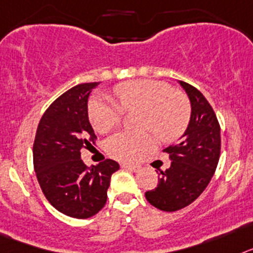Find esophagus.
Segmentation results:
<instances>
[{"mask_svg":"<svg viewBox=\"0 0 253 253\" xmlns=\"http://www.w3.org/2000/svg\"><path fill=\"white\" fill-rule=\"evenodd\" d=\"M121 167L125 169H128V170H131V172H139L140 170V167L132 166V164H122Z\"/></svg>","mask_w":253,"mask_h":253,"instance_id":"obj_1","label":"esophagus"}]
</instances>
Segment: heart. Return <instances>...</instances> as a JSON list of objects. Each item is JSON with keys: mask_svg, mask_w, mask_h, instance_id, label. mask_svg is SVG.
I'll use <instances>...</instances> for the list:
<instances>
[{"mask_svg": "<svg viewBox=\"0 0 253 253\" xmlns=\"http://www.w3.org/2000/svg\"><path fill=\"white\" fill-rule=\"evenodd\" d=\"M122 108L144 114L141 128L151 131L160 141L170 142L181 137L190 122L191 109L187 99L167 83L157 80L127 81L116 86ZM90 124L98 132H107L121 121L122 111L117 104L95 96L89 102ZM154 140L150 135H129L117 132L105 140L104 148L109 155L121 160L139 159L151 150Z\"/></svg>", "mask_w": 253, "mask_h": 253, "instance_id": "b5f03b06", "label": "heart"}]
</instances>
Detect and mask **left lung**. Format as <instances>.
Returning <instances> with one entry per match:
<instances>
[{
	"label": "left lung",
	"mask_w": 253,
	"mask_h": 253,
	"mask_svg": "<svg viewBox=\"0 0 253 253\" xmlns=\"http://www.w3.org/2000/svg\"><path fill=\"white\" fill-rule=\"evenodd\" d=\"M178 84L190 99V122L178 142L164 149L172 163L160 172L157 188L145 192L149 203L163 211L193 203L211 181L220 157V126L211 105L196 87Z\"/></svg>",
	"instance_id": "8db88e82"
}]
</instances>
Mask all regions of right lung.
Here are the masks:
<instances>
[{
	"instance_id": "add662e5",
	"label": "right lung",
	"mask_w": 253,
	"mask_h": 253,
	"mask_svg": "<svg viewBox=\"0 0 253 253\" xmlns=\"http://www.w3.org/2000/svg\"><path fill=\"white\" fill-rule=\"evenodd\" d=\"M99 83L79 84L57 98L37 128L33 160L41 188L49 204L76 219L95 215L107 203L111 177L120 169L112 159L87 168L81 149L95 133L89 122L87 99Z\"/></svg>"
}]
</instances>
